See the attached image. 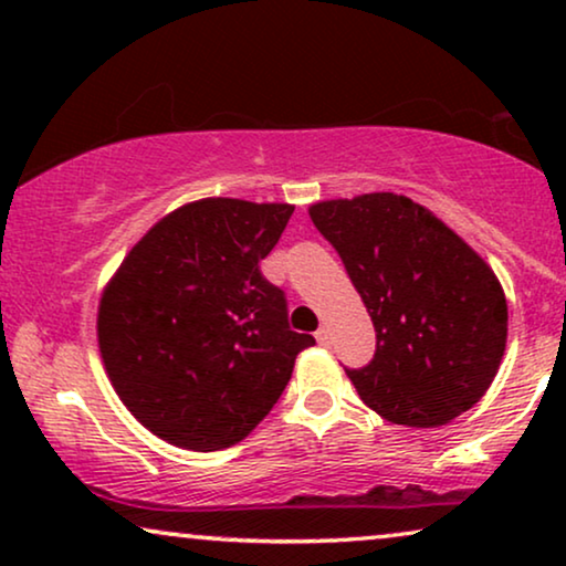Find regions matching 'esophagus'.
<instances>
[{
    "mask_svg": "<svg viewBox=\"0 0 566 566\" xmlns=\"http://www.w3.org/2000/svg\"><path fill=\"white\" fill-rule=\"evenodd\" d=\"M316 343H319V345H329L332 343V329L327 327V324L316 329Z\"/></svg>",
    "mask_w": 566,
    "mask_h": 566,
    "instance_id": "esophagus-1",
    "label": "esophagus"
}]
</instances>
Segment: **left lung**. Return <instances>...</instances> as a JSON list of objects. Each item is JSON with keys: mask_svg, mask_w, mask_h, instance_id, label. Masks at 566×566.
<instances>
[{"mask_svg": "<svg viewBox=\"0 0 566 566\" xmlns=\"http://www.w3.org/2000/svg\"><path fill=\"white\" fill-rule=\"evenodd\" d=\"M376 329L368 366L347 368L360 399L394 424L438 428L497 376L507 301L492 268L428 208L394 192L308 208Z\"/></svg>", "mask_w": 566, "mask_h": 566, "instance_id": "8db88e82", "label": "left lung"}]
</instances>
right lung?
<instances>
[{"label":"right lung","mask_w":566,"mask_h":566,"mask_svg":"<svg viewBox=\"0 0 566 566\" xmlns=\"http://www.w3.org/2000/svg\"><path fill=\"white\" fill-rule=\"evenodd\" d=\"M289 203L203 198L146 231L107 283L97 343L128 412L188 451H221L258 428L312 335L289 327L285 293L260 273Z\"/></svg>","instance_id":"add662e5"}]
</instances>
